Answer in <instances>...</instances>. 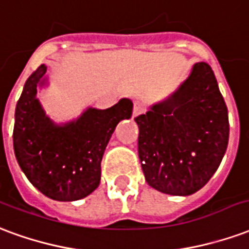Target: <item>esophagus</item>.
Here are the masks:
<instances>
[{
	"label": "esophagus",
	"instance_id": "34e87169",
	"mask_svg": "<svg viewBox=\"0 0 249 249\" xmlns=\"http://www.w3.org/2000/svg\"><path fill=\"white\" fill-rule=\"evenodd\" d=\"M144 111H146V106L142 102H138V101L134 102V108H132V115L134 117H138V115H141Z\"/></svg>",
	"mask_w": 249,
	"mask_h": 249
}]
</instances>
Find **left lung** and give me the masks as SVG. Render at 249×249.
Segmentation results:
<instances>
[{"mask_svg":"<svg viewBox=\"0 0 249 249\" xmlns=\"http://www.w3.org/2000/svg\"><path fill=\"white\" fill-rule=\"evenodd\" d=\"M135 122L144 178L168 195L187 196L206 186L228 146V110L207 62L195 63L171 98Z\"/></svg>","mask_w":249,"mask_h":249,"instance_id":"8db88e82","label":"left lung"}]
</instances>
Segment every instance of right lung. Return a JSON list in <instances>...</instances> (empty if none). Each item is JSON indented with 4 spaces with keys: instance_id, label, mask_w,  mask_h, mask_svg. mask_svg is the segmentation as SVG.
Returning a JSON list of instances; mask_svg holds the SVG:
<instances>
[{
    "instance_id": "1",
    "label": "right lung",
    "mask_w": 249,
    "mask_h": 249,
    "mask_svg": "<svg viewBox=\"0 0 249 249\" xmlns=\"http://www.w3.org/2000/svg\"><path fill=\"white\" fill-rule=\"evenodd\" d=\"M45 72V65L33 71L18 99L14 152L23 174L43 195L59 201L78 200L99 186L107 143L118 123L131 118L132 102L121 99L106 110L89 108L75 122L55 126L36 98Z\"/></svg>"
}]
</instances>
